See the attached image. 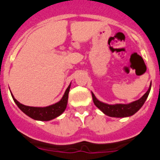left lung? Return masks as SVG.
Listing matches in <instances>:
<instances>
[{
	"instance_id": "obj_1",
	"label": "left lung",
	"mask_w": 160,
	"mask_h": 160,
	"mask_svg": "<svg viewBox=\"0 0 160 160\" xmlns=\"http://www.w3.org/2000/svg\"><path fill=\"white\" fill-rule=\"evenodd\" d=\"M152 87V82L150 85L149 89L142 98L135 102H132L128 104H114V105H110L107 103H104L98 100L94 94L92 93L93 101L94 105L99 109L100 111L110 117H115V118H124V117L131 116L142 107L146 99L149 95L150 90Z\"/></svg>"
}]
</instances>
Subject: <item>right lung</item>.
<instances>
[{"instance_id":"right-lung-1","label":"right lung","mask_w":160,"mask_h":160,"mask_svg":"<svg viewBox=\"0 0 160 160\" xmlns=\"http://www.w3.org/2000/svg\"><path fill=\"white\" fill-rule=\"evenodd\" d=\"M70 89V84L66 90L64 95L62 96V99L58 102L54 103L53 105L48 106L44 107H29L20 103L18 100L13 97L12 94V99L14 100L19 109L22 112L25 113L26 115L32 118V119L39 120V121H49L53 118H57L59 115L62 114L65 111L68 102V94Z\"/></svg>"}]
</instances>
